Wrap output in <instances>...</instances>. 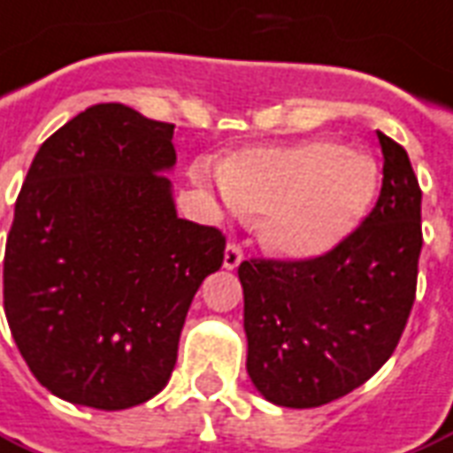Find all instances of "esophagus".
I'll return each instance as SVG.
<instances>
[{"mask_svg": "<svg viewBox=\"0 0 453 453\" xmlns=\"http://www.w3.org/2000/svg\"><path fill=\"white\" fill-rule=\"evenodd\" d=\"M241 263H243V250L236 243H229L226 250H224V267L226 270H236Z\"/></svg>", "mask_w": 453, "mask_h": 453, "instance_id": "obj_1", "label": "esophagus"}]
</instances>
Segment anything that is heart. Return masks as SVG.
<instances>
[{
    "label": "heart",
    "mask_w": 453,
    "mask_h": 453,
    "mask_svg": "<svg viewBox=\"0 0 453 453\" xmlns=\"http://www.w3.org/2000/svg\"><path fill=\"white\" fill-rule=\"evenodd\" d=\"M231 212H263L257 234L270 253L305 260L358 229L377 196L375 162L329 138L246 148L219 166Z\"/></svg>",
    "instance_id": "b5f03b06"
}]
</instances>
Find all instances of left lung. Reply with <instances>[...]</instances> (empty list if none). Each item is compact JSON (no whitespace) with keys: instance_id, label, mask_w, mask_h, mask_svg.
Here are the masks:
<instances>
[{"instance_id":"8db88e82","label":"left lung","mask_w":453,"mask_h":453,"mask_svg":"<svg viewBox=\"0 0 453 453\" xmlns=\"http://www.w3.org/2000/svg\"><path fill=\"white\" fill-rule=\"evenodd\" d=\"M382 190L329 253L243 260L248 375L265 399L315 408L342 399L389 360L416 301L420 186L406 150L377 131Z\"/></svg>"}]
</instances>
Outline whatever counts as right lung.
I'll return each mask as SVG.
<instances>
[{
    "mask_svg": "<svg viewBox=\"0 0 453 453\" xmlns=\"http://www.w3.org/2000/svg\"><path fill=\"white\" fill-rule=\"evenodd\" d=\"M174 124L95 104L47 138L4 253V312L37 382L121 411L162 392L186 312L222 267V231L176 214Z\"/></svg>",
    "mask_w": 453,
    "mask_h": 453,
    "instance_id": "1",
    "label": "right lung"
}]
</instances>
